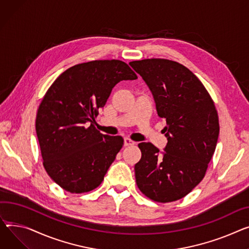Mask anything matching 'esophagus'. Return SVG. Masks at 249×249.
Wrapping results in <instances>:
<instances>
[{
    "label": "esophagus",
    "instance_id": "obj_1",
    "mask_svg": "<svg viewBox=\"0 0 249 249\" xmlns=\"http://www.w3.org/2000/svg\"><path fill=\"white\" fill-rule=\"evenodd\" d=\"M135 142L133 140H131L130 138H124V145L125 146H131V145H134Z\"/></svg>",
    "mask_w": 249,
    "mask_h": 249
}]
</instances>
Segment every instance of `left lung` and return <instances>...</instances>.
<instances>
[{"label":"left lung","instance_id":"left-lung-1","mask_svg":"<svg viewBox=\"0 0 249 249\" xmlns=\"http://www.w3.org/2000/svg\"><path fill=\"white\" fill-rule=\"evenodd\" d=\"M129 65L150 89L159 117L166 119L162 156L152 143L138 144L142 156L134 168L137 186L157 202L181 199L200 183L216 148V108L200 80L183 65L166 59Z\"/></svg>","mask_w":249,"mask_h":249}]
</instances>
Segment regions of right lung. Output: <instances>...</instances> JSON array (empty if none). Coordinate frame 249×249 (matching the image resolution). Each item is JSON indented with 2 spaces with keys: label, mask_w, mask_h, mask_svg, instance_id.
Listing matches in <instances>:
<instances>
[{
  "label": "right lung",
  "mask_w": 249,
  "mask_h": 249,
  "mask_svg": "<svg viewBox=\"0 0 249 249\" xmlns=\"http://www.w3.org/2000/svg\"><path fill=\"white\" fill-rule=\"evenodd\" d=\"M135 79L120 60H96L67 69L48 89L36 132L44 167L64 190L84 193L102 183L124 140L100 133L93 123L114 86Z\"/></svg>",
  "instance_id": "add662e5"
}]
</instances>
